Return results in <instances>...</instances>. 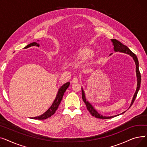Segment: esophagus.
Returning <instances> with one entry per match:
<instances>
[{"mask_svg":"<svg viewBox=\"0 0 147 147\" xmlns=\"http://www.w3.org/2000/svg\"><path fill=\"white\" fill-rule=\"evenodd\" d=\"M79 82V79L77 78V77H74V78L72 80V83H77Z\"/></svg>","mask_w":147,"mask_h":147,"instance_id":"esophagus-1","label":"esophagus"}]
</instances>
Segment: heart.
<instances>
[{
    "label": "heart",
    "mask_w": 147,
    "mask_h": 147,
    "mask_svg": "<svg viewBox=\"0 0 147 147\" xmlns=\"http://www.w3.org/2000/svg\"><path fill=\"white\" fill-rule=\"evenodd\" d=\"M93 55V51L88 48H84L79 49L73 56V59L79 63H82L90 58Z\"/></svg>",
    "instance_id": "heart-1"
}]
</instances>
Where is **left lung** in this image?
<instances>
[{
	"instance_id": "obj_1",
	"label": "left lung",
	"mask_w": 147,
	"mask_h": 147,
	"mask_svg": "<svg viewBox=\"0 0 147 147\" xmlns=\"http://www.w3.org/2000/svg\"><path fill=\"white\" fill-rule=\"evenodd\" d=\"M112 42L113 43V45H114V49L115 52H123V53H126L129 54L131 57H133L135 62V64H136V76H137V80H138V86H137V89L136 90L135 94L134 95V96L133 98L132 101V104H131V105L133 104V103L134 102L135 100L136 99V97L137 96L138 92L140 90V86H141V73L140 71V69H139V63H138V60L137 58V57L136 56L135 54L131 51L126 46L124 45L123 44H122L121 42H120L119 40H116V39H111ZM82 99L83 101L84 102V104H86V108L89 111V112L90 113V114L96 118L98 119H111V118H113L115 116H111V117H104L102 116V115H100L99 114H98V113L94 109L93 107H92L90 103H89L86 99L85 98V95H84V93L83 90L82 89ZM131 107V106H130ZM125 113V112H124Z\"/></svg>"
}]
</instances>
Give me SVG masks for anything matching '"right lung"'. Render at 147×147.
<instances>
[{
	"label": "right lung",
	"instance_id": "add662e5",
	"mask_svg": "<svg viewBox=\"0 0 147 147\" xmlns=\"http://www.w3.org/2000/svg\"><path fill=\"white\" fill-rule=\"evenodd\" d=\"M37 46V47H38V46H39V44L36 43V42L31 43L28 44L27 46H26L24 48L26 49V48H28L29 47H31V46ZM69 85V82H67V83H65L64 84H63V85L59 88L55 99L54 100L53 104H52L51 107L47 111H46L45 113H43L42 115H39V116H38V117H32V119H37V120H44V119H46L50 117L53 114H54V113H55V111L58 109V106H59V104L61 103L62 99H63V97L65 93V92L68 88Z\"/></svg>",
	"mask_w": 147,
	"mask_h": 147
}]
</instances>
